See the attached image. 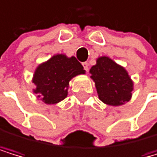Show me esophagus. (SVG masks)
<instances>
[{
    "label": "esophagus",
    "mask_w": 157,
    "mask_h": 157,
    "mask_svg": "<svg viewBox=\"0 0 157 157\" xmlns=\"http://www.w3.org/2000/svg\"><path fill=\"white\" fill-rule=\"evenodd\" d=\"M82 66H83V68H84L85 71L87 72V71H88V69H89V67H88V66H89V65H88V63H87V62H83V63H82Z\"/></svg>",
    "instance_id": "esophagus-1"
}]
</instances>
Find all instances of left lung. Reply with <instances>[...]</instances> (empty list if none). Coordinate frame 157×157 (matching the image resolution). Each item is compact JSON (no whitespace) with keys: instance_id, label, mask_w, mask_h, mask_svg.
Returning a JSON list of instances; mask_svg holds the SVG:
<instances>
[{"instance_id":"obj_1","label":"left lung","mask_w":157,"mask_h":157,"mask_svg":"<svg viewBox=\"0 0 157 157\" xmlns=\"http://www.w3.org/2000/svg\"><path fill=\"white\" fill-rule=\"evenodd\" d=\"M89 73L95 82L99 99L110 106H120L131 99L133 82L122 66L110 57L101 56Z\"/></svg>"}]
</instances>
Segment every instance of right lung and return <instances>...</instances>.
<instances>
[{
	"label": "right lung",
	"instance_id": "1",
	"mask_svg": "<svg viewBox=\"0 0 157 157\" xmlns=\"http://www.w3.org/2000/svg\"><path fill=\"white\" fill-rule=\"evenodd\" d=\"M82 74L85 71L75 57L53 55L36 69L33 75L36 89L33 91L45 104H57L67 97L70 80Z\"/></svg>",
	"mask_w": 157,
	"mask_h": 157
}]
</instances>
